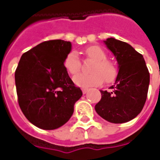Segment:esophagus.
<instances>
[{
    "label": "esophagus",
    "instance_id": "esophagus-1",
    "mask_svg": "<svg viewBox=\"0 0 160 160\" xmlns=\"http://www.w3.org/2000/svg\"><path fill=\"white\" fill-rule=\"evenodd\" d=\"M88 90H89L88 88H83V89H82L83 94H86V93H87V91H88Z\"/></svg>",
    "mask_w": 160,
    "mask_h": 160
}]
</instances>
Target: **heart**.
Segmentation results:
<instances>
[{
	"instance_id": "1",
	"label": "heart",
	"mask_w": 160,
	"mask_h": 160,
	"mask_svg": "<svg viewBox=\"0 0 160 160\" xmlns=\"http://www.w3.org/2000/svg\"><path fill=\"white\" fill-rule=\"evenodd\" d=\"M85 56L94 62L90 68V74H79L73 78L75 85L82 88H88L100 85L105 80L111 83L116 80L119 69L116 64L107 59V54L100 46H90L84 51ZM64 66L70 75H76L81 69L80 58L75 51L68 53L64 59Z\"/></svg>"
}]
</instances>
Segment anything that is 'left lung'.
<instances>
[{"mask_svg":"<svg viewBox=\"0 0 160 160\" xmlns=\"http://www.w3.org/2000/svg\"><path fill=\"white\" fill-rule=\"evenodd\" d=\"M119 64L115 83L102 91L101 99L95 105V111L105 120L121 124L131 120L143 109L148 95L149 72L143 55L130 45L114 38L105 41Z\"/></svg>","mask_w":160,"mask_h":160,"instance_id":"1","label":"left lung"}]
</instances>
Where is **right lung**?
Instances as JSON below:
<instances>
[{
    "label": "right lung",
    "mask_w": 160,
    "mask_h": 160,
    "mask_svg": "<svg viewBox=\"0 0 160 160\" xmlns=\"http://www.w3.org/2000/svg\"><path fill=\"white\" fill-rule=\"evenodd\" d=\"M70 50V41H44L22 55L15 72L21 111L31 124L42 129L65 124L82 95L64 66Z\"/></svg>",
    "instance_id": "right-lung-1"
}]
</instances>
